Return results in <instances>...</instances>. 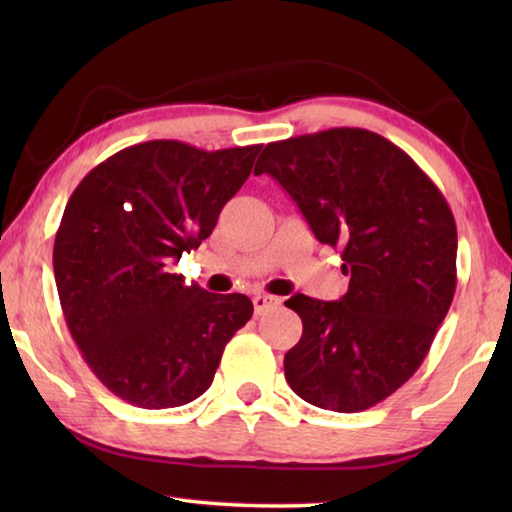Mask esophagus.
<instances>
[{"mask_svg":"<svg viewBox=\"0 0 512 512\" xmlns=\"http://www.w3.org/2000/svg\"><path fill=\"white\" fill-rule=\"evenodd\" d=\"M277 305H280V300L273 298V296H262V293H257V296L253 298V307H255V314H257V316L266 314L268 309H273V307H277Z\"/></svg>","mask_w":512,"mask_h":512,"instance_id":"34e87169","label":"esophagus"}]
</instances>
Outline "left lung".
<instances>
[{
  "label": "left lung",
  "mask_w": 512,
  "mask_h": 512,
  "mask_svg": "<svg viewBox=\"0 0 512 512\" xmlns=\"http://www.w3.org/2000/svg\"><path fill=\"white\" fill-rule=\"evenodd\" d=\"M255 173L282 185L320 244L341 248L348 293L289 298L302 336L284 354L293 393L357 413L386 400L427 357L456 291V223L402 149L363 128L266 144Z\"/></svg>",
  "instance_id": "obj_1"
}]
</instances>
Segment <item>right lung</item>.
I'll list each match as a JSON object with an SVG mask.
<instances>
[{
    "label": "right lung",
    "mask_w": 512,
    "mask_h": 512,
    "mask_svg": "<svg viewBox=\"0 0 512 512\" xmlns=\"http://www.w3.org/2000/svg\"><path fill=\"white\" fill-rule=\"evenodd\" d=\"M259 149L142 142L69 196L54 244L60 307L85 363L124 402L173 409L201 397L253 316L250 298L187 287L167 266L212 235Z\"/></svg>",
    "instance_id": "add662e5"
}]
</instances>
